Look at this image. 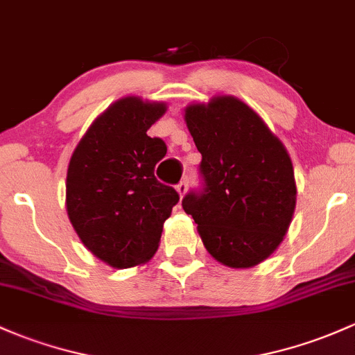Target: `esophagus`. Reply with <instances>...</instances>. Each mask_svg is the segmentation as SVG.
<instances>
[{"mask_svg":"<svg viewBox=\"0 0 355 355\" xmlns=\"http://www.w3.org/2000/svg\"><path fill=\"white\" fill-rule=\"evenodd\" d=\"M176 191L179 194V198H181V200H182V198H184L186 191H188V181H186V179H182V181L176 186Z\"/></svg>","mask_w":355,"mask_h":355,"instance_id":"1","label":"esophagus"}]
</instances>
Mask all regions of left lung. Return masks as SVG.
<instances>
[{
	"mask_svg": "<svg viewBox=\"0 0 355 355\" xmlns=\"http://www.w3.org/2000/svg\"><path fill=\"white\" fill-rule=\"evenodd\" d=\"M184 121L203 157L205 189L186 194L182 208L220 264H261L283 242L296 208L288 150L249 105L230 94L188 105Z\"/></svg>",
	"mask_w": 355,
	"mask_h": 355,
	"instance_id": "left-lung-1",
	"label": "left lung"
}]
</instances>
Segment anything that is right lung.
<instances>
[{"mask_svg":"<svg viewBox=\"0 0 355 355\" xmlns=\"http://www.w3.org/2000/svg\"><path fill=\"white\" fill-rule=\"evenodd\" d=\"M162 101L125 96L110 105L79 140L66 179V209L91 254L115 269L154 257L179 194L154 176L166 155L147 130L166 113Z\"/></svg>","mask_w":355,"mask_h":355,"instance_id":"obj_1","label":"right lung"}]
</instances>
